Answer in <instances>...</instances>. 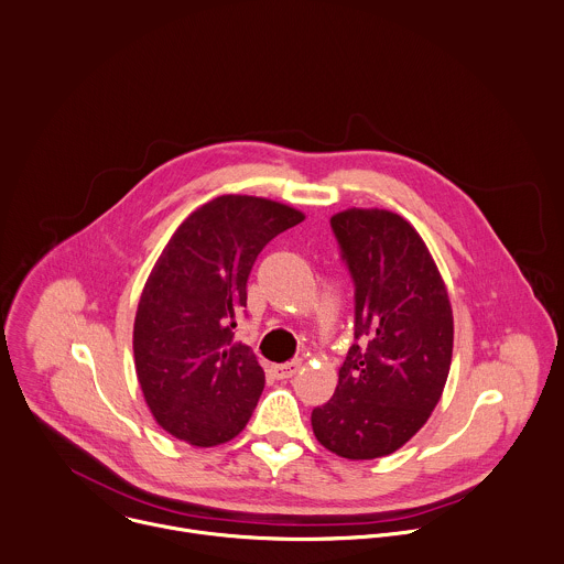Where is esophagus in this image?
Instances as JSON below:
<instances>
[{
  "instance_id": "esophagus-1",
  "label": "esophagus",
  "mask_w": 564,
  "mask_h": 564,
  "mask_svg": "<svg viewBox=\"0 0 564 564\" xmlns=\"http://www.w3.org/2000/svg\"><path fill=\"white\" fill-rule=\"evenodd\" d=\"M299 369H301V360H290V362H283V365H274L272 367V377L279 379V381L292 379Z\"/></svg>"
}]
</instances>
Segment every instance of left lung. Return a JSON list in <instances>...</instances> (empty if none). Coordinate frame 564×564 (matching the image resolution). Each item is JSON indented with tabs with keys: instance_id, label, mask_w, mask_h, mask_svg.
<instances>
[{
	"instance_id": "8db88e82",
	"label": "left lung",
	"mask_w": 564,
	"mask_h": 564,
	"mask_svg": "<svg viewBox=\"0 0 564 564\" xmlns=\"http://www.w3.org/2000/svg\"><path fill=\"white\" fill-rule=\"evenodd\" d=\"M354 283V343L334 397L312 410L323 447L369 460L403 447L441 401L454 347L445 283L419 232L388 210L329 219Z\"/></svg>"
}]
</instances>
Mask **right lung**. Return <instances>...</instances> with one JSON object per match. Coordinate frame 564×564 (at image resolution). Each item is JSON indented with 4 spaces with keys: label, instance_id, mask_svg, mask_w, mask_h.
Here are the masks:
<instances>
[{
    "label": "right lung",
    "instance_id": "right-lung-1",
    "mask_svg": "<svg viewBox=\"0 0 564 564\" xmlns=\"http://www.w3.org/2000/svg\"><path fill=\"white\" fill-rule=\"evenodd\" d=\"M303 215L276 202L226 195L187 217L154 263L134 318V367L156 423L197 447L235 438L250 421L265 373L235 343L250 270Z\"/></svg>",
    "mask_w": 564,
    "mask_h": 564
}]
</instances>
